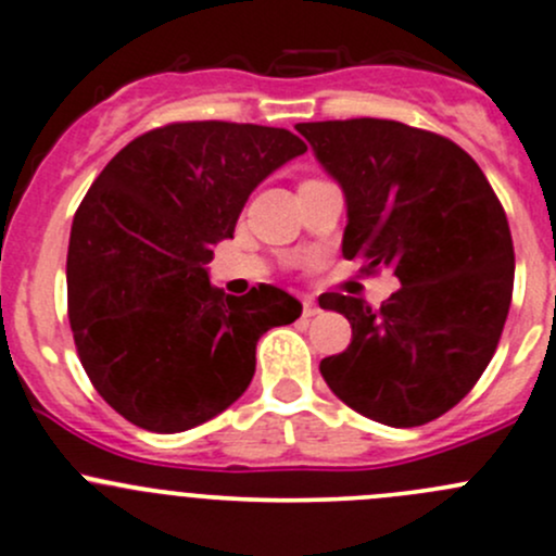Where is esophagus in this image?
Listing matches in <instances>:
<instances>
[{
  "mask_svg": "<svg viewBox=\"0 0 556 556\" xmlns=\"http://www.w3.org/2000/svg\"><path fill=\"white\" fill-rule=\"evenodd\" d=\"M302 315L304 318H313V315H318V304H315V300L302 296Z\"/></svg>",
  "mask_w": 556,
  "mask_h": 556,
  "instance_id": "esophagus-1",
  "label": "esophagus"
}]
</instances>
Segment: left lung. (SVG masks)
Masks as SVG:
<instances>
[{
	"label": "left lung",
	"mask_w": 556,
	"mask_h": 556,
	"mask_svg": "<svg viewBox=\"0 0 556 556\" xmlns=\"http://www.w3.org/2000/svg\"><path fill=\"white\" fill-rule=\"evenodd\" d=\"M344 190L342 254L392 270L379 309L324 294L352 326L350 348L320 361L339 400L390 427L451 410L491 363L509 315L515 247L477 161L443 135L390 118L296 124Z\"/></svg>",
	"instance_id": "obj_1"
}]
</instances>
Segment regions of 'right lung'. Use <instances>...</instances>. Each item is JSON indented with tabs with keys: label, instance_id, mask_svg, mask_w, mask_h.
I'll use <instances>...</instances> for the list:
<instances>
[{
	"label": "right lung",
	"instance_id": "1",
	"mask_svg": "<svg viewBox=\"0 0 556 556\" xmlns=\"http://www.w3.org/2000/svg\"><path fill=\"white\" fill-rule=\"evenodd\" d=\"M307 146L289 129L175 122L135 137L87 190L71 225L68 320L100 397L148 432L199 427L247 392L256 342L302 304L260 283H208L252 190Z\"/></svg>",
	"mask_w": 556,
	"mask_h": 556
}]
</instances>
